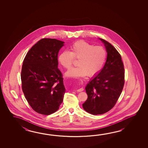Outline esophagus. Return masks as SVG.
Returning a JSON list of instances; mask_svg holds the SVG:
<instances>
[{
    "instance_id": "34e87169",
    "label": "esophagus",
    "mask_w": 148,
    "mask_h": 148,
    "mask_svg": "<svg viewBox=\"0 0 148 148\" xmlns=\"http://www.w3.org/2000/svg\"><path fill=\"white\" fill-rule=\"evenodd\" d=\"M83 90H84V88H80V89H77V91H78V92L82 91Z\"/></svg>"
}]
</instances>
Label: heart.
Returning a JSON list of instances; mask_svg holds the SVG:
<instances>
[{"label": "heart", "mask_w": 148, "mask_h": 148, "mask_svg": "<svg viewBox=\"0 0 148 148\" xmlns=\"http://www.w3.org/2000/svg\"><path fill=\"white\" fill-rule=\"evenodd\" d=\"M69 50L62 51L58 56L61 65L66 69H70L75 59H78V66L73 68L66 73V76L75 78L92 77L100 72L106 59V52L101 46H94L83 40L73 43Z\"/></svg>", "instance_id": "obj_1"}]
</instances>
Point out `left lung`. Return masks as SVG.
I'll use <instances>...</instances> for the list:
<instances>
[{"mask_svg": "<svg viewBox=\"0 0 148 148\" xmlns=\"http://www.w3.org/2000/svg\"><path fill=\"white\" fill-rule=\"evenodd\" d=\"M107 53V59L101 72L86 87L88 95L83 108L92 115L105 113L116 103L124 85L125 71L121 56L112 44L100 38Z\"/></svg>", "mask_w": 148, "mask_h": 148, "instance_id": "obj_1", "label": "left lung"}]
</instances>
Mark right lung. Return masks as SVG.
<instances>
[{"label": "right lung", "instance_id": "add662e5", "mask_svg": "<svg viewBox=\"0 0 148 148\" xmlns=\"http://www.w3.org/2000/svg\"><path fill=\"white\" fill-rule=\"evenodd\" d=\"M64 42L44 38L28 51L23 62L22 88L33 110L48 115L59 110L66 89L58 69V55Z\"/></svg>", "mask_w": 148, "mask_h": 148}]
</instances>
